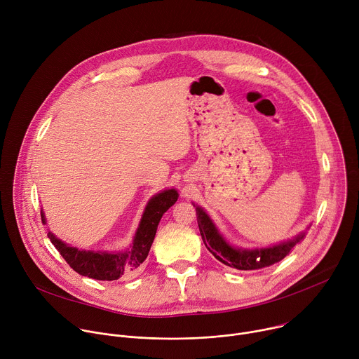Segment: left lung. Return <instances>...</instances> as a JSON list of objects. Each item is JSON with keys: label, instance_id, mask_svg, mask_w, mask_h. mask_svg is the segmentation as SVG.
<instances>
[{"label": "left lung", "instance_id": "obj_1", "mask_svg": "<svg viewBox=\"0 0 359 359\" xmlns=\"http://www.w3.org/2000/svg\"><path fill=\"white\" fill-rule=\"evenodd\" d=\"M196 215H197V224H198V230H200L204 245L208 247V250L220 263L237 270H260L264 267H270L281 262L292 250V247L301 240H304L305 237V233H299L292 240L283 241L273 247L254 248V250L237 248L230 245L224 240V237L219 233L212 219L201 208L196 206Z\"/></svg>", "mask_w": 359, "mask_h": 359}]
</instances>
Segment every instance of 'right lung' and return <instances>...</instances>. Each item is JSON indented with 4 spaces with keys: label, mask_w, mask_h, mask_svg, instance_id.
Wrapping results in <instances>:
<instances>
[{
    "label": "right lung",
    "mask_w": 359,
    "mask_h": 359,
    "mask_svg": "<svg viewBox=\"0 0 359 359\" xmlns=\"http://www.w3.org/2000/svg\"><path fill=\"white\" fill-rule=\"evenodd\" d=\"M177 197L179 194L175 189L163 190L162 193L153 196L143 212L132 245L123 251L108 252L78 250L76 247L65 244L50 231H48V238L55 245L69 267L78 274L93 280L114 281L135 273L146 260L151 243L155 240L159 222L162 216L169 210V208H172L176 203ZM41 219L42 223L46 224L43 212H41Z\"/></svg>",
    "instance_id": "add662e5"
}]
</instances>
